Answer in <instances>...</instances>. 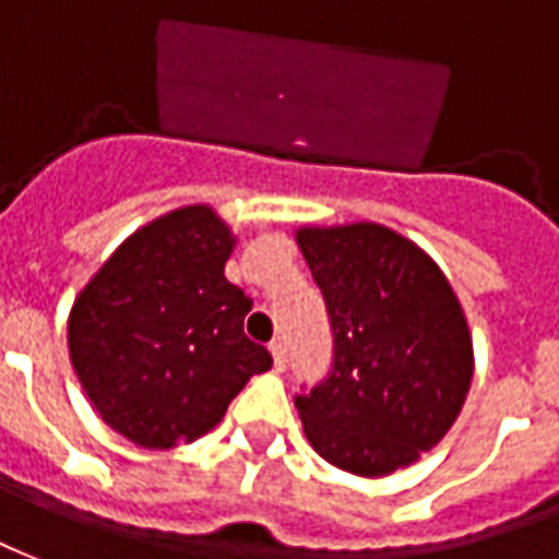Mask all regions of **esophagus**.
<instances>
[{"label": "esophagus", "instance_id": "esophagus-1", "mask_svg": "<svg viewBox=\"0 0 559 559\" xmlns=\"http://www.w3.org/2000/svg\"><path fill=\"white\" fill-rule=\"evenodd\" d=\"M271 357H274V369H276V372H283L285 364H288V357H285V345L280 340L271 342Z\"/></svg>", "mask_w": 559, "mask_h": 559}]
</instances>
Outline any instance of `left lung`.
Masks as SVG:
<instances>
[{"mask_svg": "<svg viewBox=\"0 0 559 559\" xmlns=\"http://www.w3.org/2000/svg\"><path fill=\"white\" fill-rule=\"evenodd\" d=\"M297 247L333 330L330 374L295 399L312 450L357 476L408 467L450 431L471 390L459 297L414 240L378 223L304 226Z\"/></svg>", "mask_w": 559, "mask_h": 559, "instance_id": "1", "label": "left lung"}]
</instances>
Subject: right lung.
I'll list each match as a JSON object with an SVG mask.
<instances>
[{"label": "right lung", "instance_id": "obj_1", "mask_svg": "<svg viewBox=\"0 0 559 559\" xmlns=\"http://www.w3.org/2000/svg\"><path fill=\"white\" fill-rule=\"evenodd\" d=\"M231 250L214 207H178L133 231L73 300V372L109 429L145 450L207 435L274 364L243 336L252 300L223 274Z\"/></svg>", "mask_w": 559, "mask_h": 559}]
</instances>
